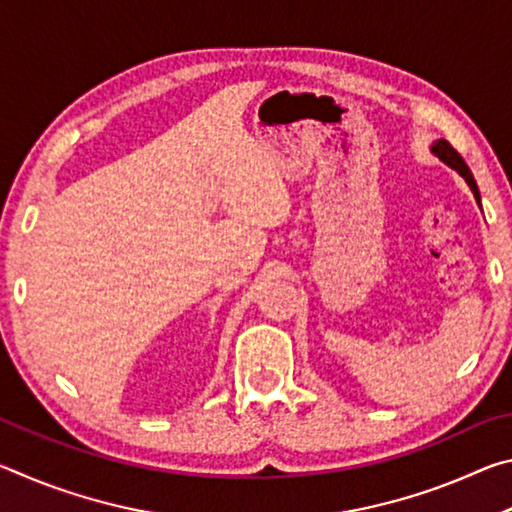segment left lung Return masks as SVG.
<instances>
[{
	"label": "left lung",
	"instance_id": "8db88e82",
	"mask_svg": "<svg viewBox=\"0 0 512 512\" xmlns=\"http://www.w3.org/2000/svg\"><path fill=\"white\" fill-rule=\"evenodd\" d=\"M431 153H433V155H438V158L443 160V162L447 164V167H452L454 171L461 173V176L465 178V183L470 185V189H472V194H474L476 201H481V196H479V187H476V183H474L472 171L467 169L465 160L461 158V155H458V153L454 151V146H452V144H449L447 140H438L436 144L431 146Z\"/></svg>",
	"mask_w": 512,
	"mask_h": 512
}]
</instances>
